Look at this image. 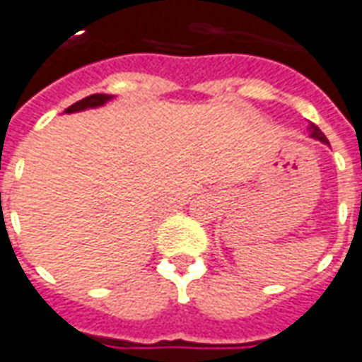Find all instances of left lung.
I'll return each mask as SVG.
<instances>
[{
	"instance_id": "left-lung-1",
	"label": "left lung",
	"mask_w": 362,
	"mask_h": 362,
	"mask_svg": "<svg viewBox=\"0 0 362 362\" xmlns=\"http://www.w3.org/2000/svg\"><path fill=\"white\" fill-rule=\"evenodd\" d=\"M310 138L319 139L321 144H327V146H329V141H327V138H325V134H323V132H321V129H319L315 124H310Z\"/></svg>"
}]
</instances>
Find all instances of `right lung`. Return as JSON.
Returning <instances> with one entry per match:
<instances>
[{
    "mask_svg": "<svg viewBox=\"0 0 362 362\" xmlns=\"http://www.w3.org/2000/svg\"><path fill=\"white\" fill-rule=\"evenodd\" d=\"M114 98L112 94H92V96H86V98H82L76 104H72L71 108H66V114H72V112H82V110H88V108H100L104 106L106 102H110Z\"/></svg>",
    "mask_w": 362,
    "mask_h": 362,
    "instance_id": "obj_1",
    "label": "right lung"
}]
</instances>
